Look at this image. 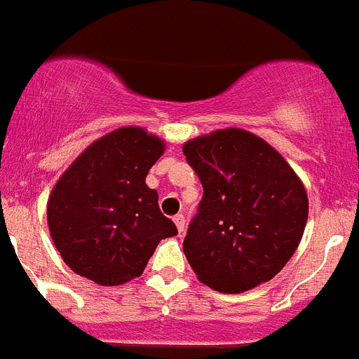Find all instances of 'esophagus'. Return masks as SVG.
Segmentation results:
<instances>
[{
	"mask_svg": "<svg viewBox=\"0 0 359 359\" xmlns=\"http://www.w3.org/2000/svg\"><path fill=\"white\" fill-rule=\"evenodd\" d=\"M174 224H176L177 231H180V235H183L185 233V216L183 215H176L174 216Z\"/></svg>",
	"mask_w": 359,
	"mask_h": 359,
	"instance_id": "obj_1",
	"label": "esophagus"
}]
</instances>
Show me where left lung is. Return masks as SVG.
Segmentation results:
<instances>
[{"label": "left lung", "instance_id": "left-lung-1", "mask_svg": "<svg viewBox=\"0 0 359 359\" xmlns=\"http://www.w3.org/2000/svg\"><path fill=\"white\" fill-rule=\"evenodd\" d=\"M183 154L203 187L183 240L198 279L222 293L273 279L303 238V182L271 144L240 128L191 139Z\"/></svg>", "mask_w": 359, "mask_h": 359}]
</instances>
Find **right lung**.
Instances as JSON below:
<instances>
[{
    "mask_svg": "<svg viewBox=\"0 0 359 359\" xmlns=\"http://www.w3.org/2000/svg\"><path fill=\"white\" fill-rule=\"evenodd\" d=\"M165 152L139 126L114 130L86 148L56 182L47 201L55 248L75 273L117 286L143 273L163 238L177 235L144 183Z\"/></svg>",
    "mask_w": 359,
    "mask_h": 359,
    "instance_id": "add662e5",
    "label": "right lung"
}]
</instances>
